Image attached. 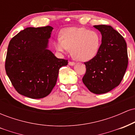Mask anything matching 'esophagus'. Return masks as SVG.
Masks as SVG:
<instances>
[{
  "mask_svg": "<svg viewBox=\"0 0 135 135\" xmlns=\"http://www.w3.org/2000/svg\"><path fill=\"white\" fill-rule=\"evenodd\" d=\"M69 65H70V66H73V65H75V63L73 62V61H69Z\"/></svg>",
  "mask_w": 135,
  "mask_h": 135,
  "instance_id": "1",
  "label": "esophagus"
}]
</instances>
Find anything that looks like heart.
Masks as SVG:
<instances>
[{
    "label": "heart",
    "instance_id": "b5f03b06",
    "mask_svg": "<svg viewBox=\"0 0 135 135\" xmlns=\"http://www.w3.org/2000/svg\"><path fill=\"white\" fill-rule=\"evenodd\" d=\"M99 33L85 28H68L61 32V38H57L55 47L58 52L66 53L71 49L75 60L87 61L97 55L101 45Z\"/></svg>",
    "mask_w": 135,
    "mask_h": 135
}]
</instances>
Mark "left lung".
Returning a JSON list of instances; mask_svg holds the SVG:
<instances>
[{
    "label": "left lung",
    "instance_id": "8db88e82",
    "mask_svg": "<svg viewBox=\"0 0 135 135\" xmlns=\"http://www.w3.org/2000/svg\"><path fill=\"white\" fill-rule=\"evenodd\" d=\"M93 27L102 34L97 55L85 62L86 72L83 82L91 92L103 94L119 86L128 67L127 45L123 37L111 26Z\"/></svg>",
    "mask_w": 135,
    "mask_h": 135
}]
</instances>
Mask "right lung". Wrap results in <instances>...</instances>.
I'll use <instances>...</instances> for the list:
<instances>
[{"mask_svg":"<svg viewBox=\"0 0 135 135\" xmlns=\"http://www.w3.org/2000/svg\"><path fill=\"white\" fill-rule=\"evenodd\" d=\"M53 28L28 27L9 42L5 69L12 84L20 94L33 99L50 94L59 70L68 60L59 59L47 49Z\"/></svg>","mask_w":135,"mask_h":135,"instance_id":"right-lung-1","label":"right lung"}]
</instances>
